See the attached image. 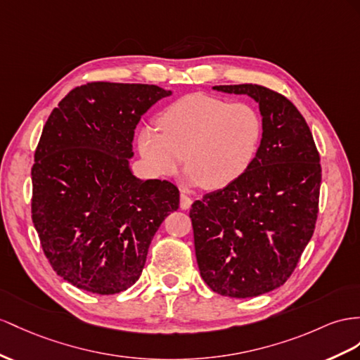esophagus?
Instances as JSON below:
<instances>
[{
  "mask_svg": "<svg viewBox=\"0 0 360 360\" xmlns=\"http://www.w3.org/2000/svg\"><path fill=\"white\" fill-rule=\"evenodd\" d=\"M191 202H193V199L187 195V193H184V191H181V208L182 210H188L190 207H191Z\"/></svg>",
  "mask_w": 360,
  "mask_h": 360,
  "instance_id": "1",
  "label": "esophagus"
}]
</instances>
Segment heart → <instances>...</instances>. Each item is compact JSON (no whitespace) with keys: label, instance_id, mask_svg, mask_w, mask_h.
<instances>
[{"label":"heart","instance_id":"1","mask_svg":"<svg viewBox=\"0 0 360 360\" xmlns=\"http://www.w3.org/2000/svg\"><path fill=\"white\" fill-rule=\"evenodd\" d=\"M158 124H146L136 135L147 170L170 176L186 153L187 182L207 190L224 188L240 178L263 136V120L254 106L208 94L176 100L160 114Z\"/></svg>","mask_w":360,"mask_h":360}]
</instances>
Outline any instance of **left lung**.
I'll return each mask as SVG.
<instances>
[{"label": "left lung", "instance_id": "left-lung-1", "mask_svg": "<svg viewBox=\"0 0 360 360\" xmlns=\"http://www.w3.org/2000/svg\"><path fill=\"white\" fill-rule=\"evenodd\" d=\"M260 106L263 136L240 178L193 202L190 219L199 272L224 297L252 298L288 281L315 231L319 152L289 98L262 85H219Z\"/></svg>", "mask_w": 360, "mask_h": 360}]
</instances>
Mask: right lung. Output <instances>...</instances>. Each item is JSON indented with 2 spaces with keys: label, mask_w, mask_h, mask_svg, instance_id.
<instances>
[{
  "label": "right lung",
  "mask_w": 360,
  "mask_h": 360,
  "mask_svg": "<svg viewBox=\"0 0 360 360\" xmlns=\"http://www.w3.org/2000/svg\"><path fill=\"white\" fill-rule=\"evenodd\" d=\"M170 91L89 82L63 97L32 167V220L51 268L76 288L114 295L140 278L162 220L179 208L170 181L129 170L135 127Z\"/></svg>",
  "instance_id": "right-lung-1"
}]
</instances>
